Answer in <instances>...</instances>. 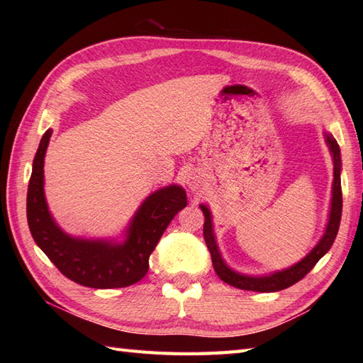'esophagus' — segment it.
<instances>
[{
	"mask_svg": "<svg viewBox=\"0 0 363 363\" xmlns=\"http://www.w3.org/2000/svg\"><path fill=\"white\" fill-rule=\"evenodd\" d=\"M186 181H187V187H189L191 191H198L199 189L203 187V182H204L203 174L199 173V172H191V173H189Z\"/></svg>",
	"mask_w": 363,
	"mask_h": 363,
	"instance_id": "1",
	"label": "esophagus"
}]
</instances>
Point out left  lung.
Masks as SVG:
<instances>
[{
    "mask_svg": "<svg viewBox=\"0 0 363 363\" xmlns=\"http://www.w3.org/2000/svg\"><path fill=\"white\" fill-rule=\"evenodd\" d=\"M325 140L329 148L330 156H333V164H334V181H333V198H330V209H329V218L328 225L325 228V233H323L318 243L313 246V248L306 254V256L301 259L296 264H293L289 268L277 269L269 274H262V276H252V274H245L240 272H235V269L230 268L226 260L223 259L217 237H215L213 230V220H212V212L207 204H199L201 211L204 213V240L207 248L211 251L212 256V264L215 273L218 274L221 281L226 284L233 285L240 290H251V291H279L290 287V285L296 284L298 281L303 279V277L311 272L315 267V264L325 256V254L330 250L333 246L338 228H340V218H342V181H340V173H342V159H340V146H338L337 140L333 137V134L325 130Z\"/></svg>",
    "mask_w": 363,
    "mask_h": 363,
    "instance_id": "8db88e82",
    "label": "left lung"
}]
</instances>
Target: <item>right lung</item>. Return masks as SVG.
<instances>
[{"instance_id": "1", "label": "right lung", "mask_w": 363, "mask_h": 363, "mask_svg": "<svg viewBox=\"0 0 363 363\" xmlns=\"http://www.w3.org/2000/svg\"><path fill=\"white\" fill-rule=\"evenodd\" d=\"M52 129L43 134L33 162L26 213L28 225L48 259L68 279L91 289H120L138 282L148 272L150 256L174 215L187 206L186 190L169 184L152 191L138 206L121 240L67 234L48 209L45 196V154Z\"/></svg>"}]
</instances>
